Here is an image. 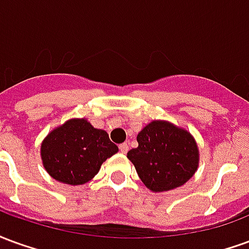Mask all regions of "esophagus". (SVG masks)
<instances>
[{
    "label": "esophagus",
    "mask_w": 249,
    "mask_h": 249,
    "mask_svg": "<svg viewBox=\"0 0 249 249\" xmlns=\"http://www.w3.org/2000/svg\"><path fill=\"white\" fill-rule=\"evenodd\" d=\"M119 148H120V152H121V153H126V152L129 151V146H128V144H126V142H124V144H121V145H120Z\"/></svg>",
    "instance_id": "1"
}]
</instances>
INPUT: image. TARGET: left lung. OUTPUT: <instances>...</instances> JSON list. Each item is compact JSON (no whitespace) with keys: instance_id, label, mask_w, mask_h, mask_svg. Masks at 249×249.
<instances>
[{"instance_id":"obj_1","label":"left lung","mask_w":249,"mask_h":249,"mask_svg":"<svg viewBox=\"0 0 249 249\" xmlns=\"http://www.w3.org/2000/svg\"><path fill=\"white\" fill-rule=\"evenodd\" d=\"M139 146L126 157L152 192H167L187 183L197 171V142L187 129L153 120L137 135Z\"/></svg>"}]
</instances>
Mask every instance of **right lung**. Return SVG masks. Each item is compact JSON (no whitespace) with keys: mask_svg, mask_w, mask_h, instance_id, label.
Listing matches in <instances>:
<instances>
[{"mask_svg":"<svg viewBox=\"0 0 249 249\" xmlns=\"http://www.w3.org/2000/svg\"><path fill=\"white\" fill-rule=\"evenodd\" d=\"M40 152L42 165L54 180L82 185L119 148L105 130L94 128L87 119H71L48 133Z\"/></svg>","mask_w":249,"mask_h":249,"instance_id":"obj_1","label":"right lung"}]
</instances>
